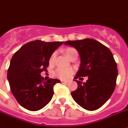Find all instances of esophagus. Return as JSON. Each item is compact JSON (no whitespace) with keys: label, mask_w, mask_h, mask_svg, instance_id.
I'll return each instance as SVG.
<instances>
[{"label":"esophagus","mask_w":128,"mask_h":128,"mask_svg":"<svg viewBox=\"0 0 128 128\" xmlns=\"http://www.w3.org/2000/svg\"><path fill=\"white\" fill-rule=\"evenodd\" d=\"M61 82L62 84H67L68 83V82H66V81H64V80H61Z\"/></svg>","instance_id":"esophagus-1"}]
</instances>
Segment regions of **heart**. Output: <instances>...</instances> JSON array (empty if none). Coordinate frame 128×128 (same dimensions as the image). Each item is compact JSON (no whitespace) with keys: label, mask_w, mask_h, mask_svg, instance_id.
I'll list each match as a JSON object with an SVG mask.
<instances>
[{"label":"heart","mask_w":128,"mask_h":128,"mask_svg":"<svg viewBox=\"0 0 128 128\" xmlns=\"http://www.w3.org/2000/svg\"><path fill=\"white\" fill-rule=\"evenodd\" d=\"M64 53L66 54V56H67V58L70 60L71 58H72L73 57H78V51L75 50V48H66L65 50H64ZM56 53L54 52V53H52V55L50 56V63H53L54 62V60H55V58H56ZM74 72V70L71 68H58L57 69L55 70L54 72V75L55 76H56L57 78H60L61 80H68L69 79L71 75L73 74Z\"/></svg>","instance_id":"1"}]
</instances>
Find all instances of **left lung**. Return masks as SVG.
Here are the masks:
<instances>
[{"mask_svg": "<svg viewBox=\"0 0 128 128\" xmlns=\"http://www.w3.org/2000/svg\"><path fill=\"white\" fill-rule=\"evenodd\" d=\"M78 50L81 63L75 80L88 77L86 82L74 80L78 88L71 92L72 99L84 109H99L110 99L116 86L118 75L117 66L112 52L95 40L66 41Z\"/></svg>", "mask_w": 128, "mask_h": 128, "instance_id": "1", "label": "left lung"}]
</instances>
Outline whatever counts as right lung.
<instances>
[{"label": "right lung", "instance_id": "1", "mask_svg": "<svg viewBox=\"0 0 128 128\" xmlns=\"http://www.w3.org/2000/svg\"><path fill=\"white\" fill-rule=\"evenodd\" d=\"M63 42L37 40L23 45L13 56L7 80L13 95L26 110H40L52 99L53 86L60 81L57 79L44 81L40 74L46 71L50 56Z\"/></svg>", "mask_w": 128, "mask_h": 128}]
</instances>
